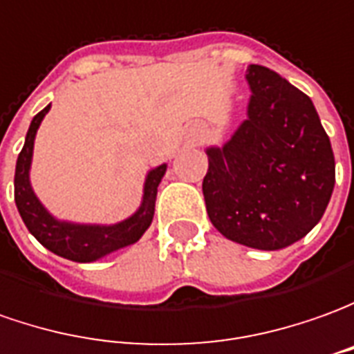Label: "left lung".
Listing matches in <instances>:
<instances>
[{
    "instance_id": "1",
    "label": "left lung",
    "mask_w": 354,
    "mask_h": 354,
    "mask_svg": "<svg viewBox=\"0 0 354 354\" xmlns=\"http://www.w3.org/2000/svg\"><path fill=\"white\" fill-rule=\"evenodd\" d=\"M248 120L207 149V215L223 236L258 250L304 238L328 207L335 158L308 96L263 66L248 67Z\"/></svg>"
}]
</instances>
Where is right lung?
<instances>
[{
    "label": "right lung",
    "mask_w": 354,
    "mask_h": 354,
    "mask_svg": "<svg viewBox=\"0 0 354 354\" xmlns=\"http://www.w3.org/2000/svg\"><path fill=\"white\" fill-rule=\"evenodd\" d=\"M50 106L40 110L26 131L25 147L19 153L15 168V203L23 223L28 232L50 252L56 256L71 259V261H95V259L106 256L110 252H116L120 248L129 246L143 236L147 228L151 227V221L155 215V201H157V187L167 172V165H160L147 174L145 189H143V203L137 209L136 215L126 221L100 227V225H73L66 221L54 218L38 201L35 196L28 170L32 160V147H35L36 129L40 126L42 118L48 114Z\"/></svg>",
    "instance_id": "add662e5"
}]
</instances>
